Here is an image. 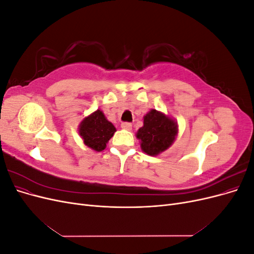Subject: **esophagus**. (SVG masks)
Masks as SVG:
<instances>
[{
    "label": "esophagus",
    "instance_id": "34e87169",
    "mask_svg": "<svg viewBox=\"0 0 254 254\" xmlns=\"http://www.w3.org/2000/svg\"><path fill=\"white\" fill-rule=\"evenodd\" d=\"M121 127L123 129H125V130H131L132 125L130 124V123H128V122H124V123H122V124H121Z\"/></svg>",
    "mask_w": 254,
    "mask_h": 254
}]
</instances>
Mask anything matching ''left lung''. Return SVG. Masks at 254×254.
I'll return each instance as SVG.
<instances>
[{"instance_id": "1", "label": "left lung", "mask_w": 254, "mask_h": 254, "mask_svg": "<svg viewBox=\"0 0 254 254\" xmlns=\"http://www.w3.org/2000/svg\"><path fill=\"white\" fill-rule=\"evenodd\" d=\"M178 133L175 120L164 113L151 109L144 117V125L136 132L142 150L149 156H158L174 143Z\"/></svg>"}]
</instances>
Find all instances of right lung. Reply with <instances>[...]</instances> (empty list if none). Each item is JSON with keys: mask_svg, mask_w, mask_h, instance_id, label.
Wrapping results in <instances>:
<instances>
[{"mask_svg": "<svg viewBox=\"0 0 254 254\" xmlns=\"http://www.w3.org/2000/svg\"><path fill=\"white\" fill-rule=\"evenodd\" d=\"M115 131L117 129L111 122L106 119L101 110H96L84 118L78 128L84 145L95 151L104 150Z\"/></svg>", "mask_w": 254, "mask_h": 254, "instance_id": "right-lung-1", "label": "right lung"}]
</instances>
